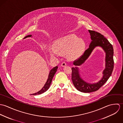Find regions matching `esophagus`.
I'll return each instance as SVG.
<instances>
[{"instance_id":"1","label":"esophagus","mask_w":123,"mask_h":123,"mask_svg":"<svg viewBox=\"0 0 123 123\" xmlns=\"http://www.w3.org/2000/svg\"><path fill=\"white\" fill-rule=\"evenodd\" d=\"M66 65H67V63H66V62H62V64H61V66H62V67H64V66H65Z\"/></svg>"}]
</instances>
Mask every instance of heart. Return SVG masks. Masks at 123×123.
I'll use <instances>...</instances> for the list:
<instances>
[{
    "label": "heart",
    "mask_w": 123,
    "mask_h": 123,
    "mask_svg": "<svg viewBox=\"0 0 123 123\" xmlns=\"http://www.w3.org/2000/svg\"><path fill=\"white\" fill-rule=\"evenodd\" d=\"M84 41L74 35L66 36L55 41L53 44L54 49H50L51 56H56L58 52L66 53L68 58L74 59L83 53L85 48Z\"/></svg>",
    "instance_id": "obj_1"
}]
</instances>
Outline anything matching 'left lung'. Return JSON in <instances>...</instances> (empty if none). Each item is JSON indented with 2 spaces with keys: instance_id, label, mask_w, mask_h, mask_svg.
<instances>
[{
  "instance_id": "8db88e82",
  "label": "left lung",
  "mask_w": 123,
  "mask_h": 123,
  "mask_svg": "<svg viewBox=\"0 0 123 123\" xmlns=\"http://www.w3.org/2000/svg\"><path fill=\"white\" fill-rule=\"evenodd\" d=\"M88 31L92 40L89 47L80 58L74 61L73 64L75 66H80L86 60L95 47L100 46L105 52V68L103 72L102 79L98 83L94 84H89L82 80L79 75L77 67L71 68V80L74 86L79 91L84 93L94 92L101 88L112 74L114 64V50L112 45L104 35L101 34L93 30H88Z\"/></svg>"
}]
</instances>
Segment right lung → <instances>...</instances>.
I'll return each mask as SVG.
<instances>
[{
	"label": "right lung",
	"mask_w": 123,
	"mask_h": 123,
	"mask_svg": "<svg viewBox=\"0 0 123 123\" xmlns=\"http://www.w3.org/2000/svg\"><path fill=\"white\" fill-rule=\"evenodd\" d=\"M31 36H32V35H27L26 36H25L24 38V39H25V38H26L27 37H30ZM57 69H58V66H56V67H54L51 70V71H50V73H49V76H48V80H47L46 82L45 83L44 86L43 87V88H42L40 91H39L37 93L33 94H32L33 95H36L41 94L43 93V92H45L49 88L50 86V85L51 84V82H52V80H53V76H54L55 73H56V71L57 70Z\"/></svg>",
	"instance_id": "1"
}]
</instances>
